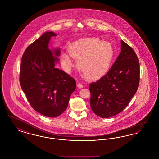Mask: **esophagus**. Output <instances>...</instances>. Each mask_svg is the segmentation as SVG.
Here are the masks:
<instances>
[{
	"instance_id": "esophagus-1",
	"label": "esophagus",
	"mask_w": 159,
	"mask_h": 159,
	"mask_svg": "<svg viewBox=\"0 0 159 159\" xmlns=\"http://www.w3.org/2000/svg\"><path fill=\"white\" fill-rule=\"evenodd\" d=\"M77 86H78V87L80 88V89H81V88H83V87H84L83 84L80 83H79L77 84Z\"/></svg>"
}]
</instances>
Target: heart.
<instances>
[{
	"mask_svg": "<svg viewBox=\"0 0 159 159\" xmlns=\"http://www.w3.org/2000/svg\"><path fill=\"white\" fill-rule=\"evenodd\" d=\"M69 55L77 59L76 66L89 80H97L107 72L114 56V48L109 42L97 37L84 38L72 43L68 48ZM64 68L69 70L72 63L69 56L63 54Z\"/></svg>",
	"mask_w": 159,
	"mask_h": 159,
	"instance_id": "heart-1",
	"label": "heart"
}]
</instances>
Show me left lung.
Listing matches in <instances>:
<instances>
[{"label": "left lung", "mask_w": 159, "mask_h": 159, "mask_svg": "<svg viewBox=\"0 0 159 159\" xmlns=\"http://www.w3.org/2000/svg\"><path fill=\"white\" fill-rule=\"evenodd\" d=\"M139 63L134 50L121 40V52L110 70L90 84V106L100 117L120 113L135 94L139 83Z\"/></svg>", "instance_id": "1"}]
</instances>
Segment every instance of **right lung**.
<instances>
[{
  "instance_id": "1",
  "label": "right lung",
  "mask_w": 159,
  "mask_h": 159,
  "mask_svg": "<svg viewBox=\"0 0 159 159\" xmlns=\"http://www.w3.org/2000/svg\"><path fill=\"white\" fill-rule=\"evenodd\" d=\"M57 35L46 32L25 49L21 60L20 82L28 102L35 111L55 117L66 109L76 89L75 80L56 68L59 48L50 50L49 41Z\"/></svg>"
}]
</instances>
